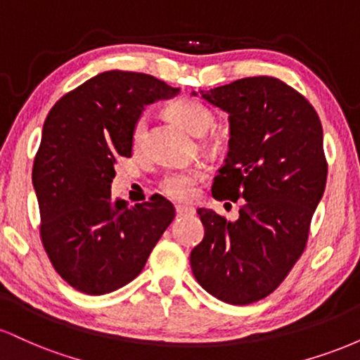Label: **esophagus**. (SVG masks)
<instances>
[{
  "label": "esophagus",
  "mask_w": 360,
  "mask_h": 360,
  "mask_svg": "<svg viewBox=\"0 0 360 360\" xmlns=\"http://www.w3.org/2000/svg\"><path fill=\"white\" fill-rule=\"evenodd\" d=\"M194 208L191 206H176V214L177 217H186V214H193Z\"/></svg>",
  "instance_id": "1"
}]
</instances>
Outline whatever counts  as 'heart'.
I'll return each instance as SVG.
<instances>
[{
    "label": "heart",
    "mask_w": 360,
    "mask_h": 360,
    "mask_svg": "<svg viewBox=\"0 0 360 360\" xmlns=\"http://www.w3.org/2000/svg\"><path fill=\"white\" fill-rule=\"evenodd\" d=\"M166 115L171 122H174L176 125L184 128L186 131L193 135H205L214 125V117L208 106H205L201 101L193 100V98H179V100L171 103L166 108ZM143 131H146V118H140L135 123L134 135H131V143L135 148L142 142ZM203 177L205 169L200 166L169 172L159 183V189L169 200L188 201L194 196L196 184Z\"/></svg>",
    "instance_id": "1"
}]
</instances>
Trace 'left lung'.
<instances>
[{"label": "left lung", "instance_id": "obj_1", "mask_svg": "<svg viewBox=\"0 0 360 360\" xmlns=\"http://www.w3.org/2000/svg\"><path fill=\"white\" fill-rule=\"evenodd\" d=\"M200 94L230 122L213 198L245 201L235 221L198 210L205 237L189 262L214 298L250 304L286 279L307 247L326 184L323 128L307 98L278 77H243Z\"/></svg>", "mask_w": 360, "mask_h": 360}]
</instances>
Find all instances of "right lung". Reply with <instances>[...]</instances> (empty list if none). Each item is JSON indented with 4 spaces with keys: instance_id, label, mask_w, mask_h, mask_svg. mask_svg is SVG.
<instances>
[{
    "instance_id": "add662e5",
    "label": "right lung",
    "mask_w": 360,
    "mask_h": 360,
    "mask_svg": "<svg viewBox=\"0 0 360 360\" xmlns=\"http://www.w3.org/2000/svg\"><path fill=\"white\" fill-rule=\"evenodd\" d=\"M177 91L148 74L106 71L64 94L45 118L32 171L40 238L77 291L100 296L134 281L174 220L166 198L128 206L110 188L118 157L131 155L143 106Z\"/></svg>"
}]
</instances>
